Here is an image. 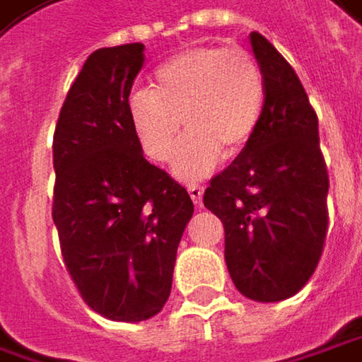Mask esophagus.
Returning <instances> with one entry per match:
<instances>
[{
	"mask_svg": "<svg viewBox=\"0 0 362 362\" xmlns=\"http://www.w3.org/2000/svg\"><path fill=\"white\" fill-rule=\"evenodd\" d=\"M186 188H188V194H190V199L194 201V205H201V201H203V192H205V188H203L201 184H188Z\"/></svg>",
	"mask_w": 362,
	"mask_h": 362,
	"instance_id": "34e87169",
	"label": "esophagus"
}]
</instances>
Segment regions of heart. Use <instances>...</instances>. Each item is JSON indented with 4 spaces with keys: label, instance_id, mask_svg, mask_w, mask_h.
<instances>
[{
    "label": "heart",
    "instance_id": "1",
    "mask_svg": "<svg viewBox=\"0 0 362 362\" xmlns=\"http://www.w3.org/2000/svg\"><path fill=\"white\" fill-rule=\"evenodd\" d=\"M265 103V76L250 51L203 45L165 59L153 88L128 97L132 132L151 161L174 155V172L184 180L207 176L221 155H234L252 139Z\"/></svg>",
    "mask_w": 362,
    "mask_h": 362
}]
</instances>
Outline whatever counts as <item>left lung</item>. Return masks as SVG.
Here are the masks:
<instances>
[{
    "instance_id": "left-lung-1",
    "label": "left lung",
    "mask_w": 362,
    "mask_h": 362,
    "mask_svg": "<svg viewBox=\"0 0 362 362\" xmlns=\"http://www.w3.org/2000/svg\"><path fill=\"white\" fill-rule=\"evenodd\" d=\"M250 45L265 76L259 126L217 174L203 203L226 230V265L250 300L294 296L313 276L327 236L329 176L319 122L292 66L263 35Z\"/></svg>"
}]
</instances>
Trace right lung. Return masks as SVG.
<instances>
[{"label":"right lung","instance_id":"obj_1","mask_svg":"<svg viewBox=\"0 0 362 362\" xmlns=\"http://www.w3.org/2000/svg\"><path fill=\"white\" fill-rule=\"evenodd\" d=\"M145 45L93 51L70 86L53 134V223L83 300L114 321L163 309L194 205L139 145L128 97Z\"/></svg>","mask_w":362,"mask_h":362}]
</instances>
